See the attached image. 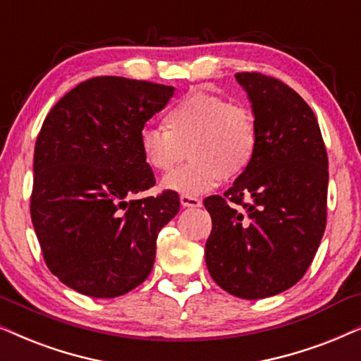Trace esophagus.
Here are the masks:
<instances>
[{
	"instance_id": "1",
	"label": "esophagus",
	"mask_w": 361,
	"mask_h": 361,
	"mask_svg": "<svg viewBox=\"0 0 361 361\" xmlns=\"http://www.w3.org/2000/svg\"><path fill=\"white\" fill-rule=\"evenodd\" d=\"M180 205L182 207H200L202 200L197 197H190V195H180Z\"/></svg>"
}]
</instances>
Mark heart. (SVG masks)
<instances>
[{
	"label": "heart",
	"mask_w": 361,
	"mask_h": 361,
	"mask_svg": "<svg viewBox=\"0 0 361 361\" xmlns=\"http://www.w3.org/2000/svg\"><path fill=\"white\" fill-rule=\"evenodd\" d=\"M164 128L140 130L139 152L151 169L171 172L187 149L190 162L164 177L161 185L190 197L212 190L222 176H242L259 144L252 112L205 89H194L176 101L164 116Z\"/></svg>",
	"instance_id": "obj_1"
}]
</instances>
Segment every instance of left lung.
Masks as SVG:
<instances>
[{
  "mask_svg": "<svg viewBox=\"0 0 361 361\" xmlns=\"http://www.w3.org/2000/svg\"><path fill=\"white\" fill-rule=\"evenodd\" d=\"M235 79L259 144L224 197L204 200L212 217L205 264L219 287L257 300L293 287L310 267L325 232L329 157L315 114L292 87L259 73Z\"/></svg>",
  "mask_w": 361,
  "mask_h": 361,
  "instance_id": "1",
  "label": "left lung"
}]
</instances>
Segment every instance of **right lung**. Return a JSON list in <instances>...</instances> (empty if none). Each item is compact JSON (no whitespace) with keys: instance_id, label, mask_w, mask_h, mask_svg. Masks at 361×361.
Listing matches in <instances>:
<instances>
[{"instance_id":"add662e5","label":"right lung","mask_w":361,"mask_h":361,"mask_svg":"<svg viewBox=\"0 0 361 361\" xmlns=\"http://www.w3.org/2000/svg\"><path fill=\"white\" fill-rule=\"evenodd\" d=\"M176 89L118 76L87 79L46 116L35 147L31 219L46 265L64 285L114 298L149 277L177 192L156 184L139 133Z\"/></svg>"}]
</instances>
